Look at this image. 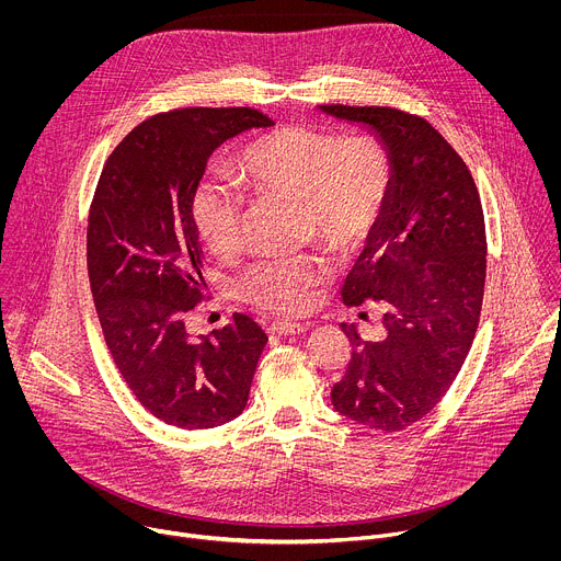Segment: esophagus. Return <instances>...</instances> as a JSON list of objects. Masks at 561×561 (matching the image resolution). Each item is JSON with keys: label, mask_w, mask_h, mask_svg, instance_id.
<instances>
[{"label": "esophagus", "mask_w": 561, "mask_h": 561, "mask_svg": "<svg viewBox=\"0 0 561 561\" xmlns=\"http://www.w3.org/2000/svg\"><path fill=\"white\" fill-rule=\"evenodd\" d=\"M306 331L304 324H290V322H273L268 327V333L271 335H301Z\"/></svg>", "instance_id": "esophagus-1"}]
</instances>
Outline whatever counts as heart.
Wrapping results in <instances>:
<instances>
[{
	"label": "heart",
	"mask_w": 561,
	"mask_h": 561,
	"mask_svg": "<svg viewBox=\"0 0 561 561\" xmlns=\"http://www.w3.org/2000/svg\"><path fill=\"white\" fill-rule=\"evenodd\" d=\"M239 182L260 195L299 202L306 224L335 253H351L377 226L390 193V157L370 135L282 126L257 137L239 159ZM193 219L215 255L239 247L244 204L237 191L202 182L193 193ZM329 275L317 257L266 260L239 282L242 295L271 312L301 314Z\"/></svg>",
	"instance_id": "b5f03b06"
}]
</instances>
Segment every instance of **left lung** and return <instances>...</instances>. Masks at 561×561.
I'll return each mask as SVG.
<instances>
[{"label":"left lung","mask_w":561,"mask_h":561,"mask_svg":"<svg viewBox=\"0 0 561 561\" xmlns=\"http://www.w3.org/2000/svg\"><path fill=\"white\" fill-rule=\"evenodd\" d=\"M359 124L390 157L386 208L346 277L344 304H381L383 337L353 344L331 399L340 415L375 431L426 417L455 381L479 324L486 228L463 159L424 119L388 106H319Z\"/></svg>","instance_id":"left-lung-1"}]
</instances>
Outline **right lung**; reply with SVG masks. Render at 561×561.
<instances>
[{
    "instance_id": "1",
    "label": "right lung",
    "mask_w": 561,
    "mask_h": 561,
    "mask_svg": "<svg viewBox=\"0 0 561 561\" xmlns=\"http://www.w3.org/2000/svg\"><path fill=\"white\" fill-rule=\"evenodd\" d=\"M266 126L253 108L159 113L117 144L95 188L87 262L106 346L137 402L178 428L242 413L268 342L242 312L197 342L184 327L206 288L193 193L215 148Z\"/></svg>"
}]
</instances>
